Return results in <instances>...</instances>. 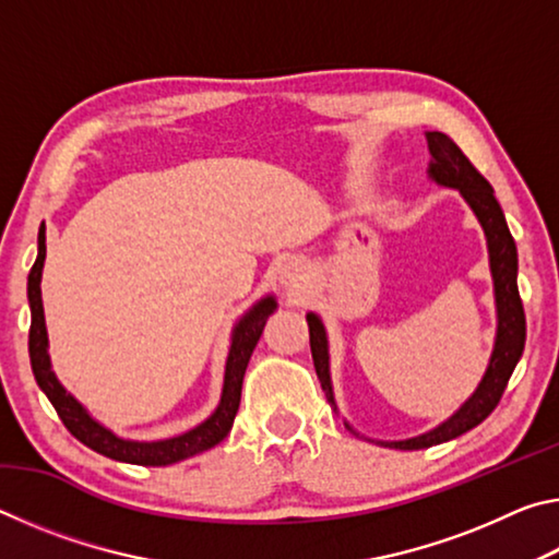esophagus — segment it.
Here are the masks:
<instances>
[{
    "label": "esophagus",
    "mask_w": 559,
    "mask_h": 559,
    "mask_svg": "<svg viewBox=\"0 0 559 559\" xmlns=\"http://www.w3.org/2000/svg\"><path fill=\"white\" fill-rule=\"evenodd\" d=\"M278 281H281V286L288 288V290H300L302 286H306V278H302V273L298 269H293V266H283L278 271Z\"/></svg>",
    "instance_id": "esophagus-1"
}]
</instances>
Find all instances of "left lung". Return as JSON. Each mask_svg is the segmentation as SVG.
Wrapping results in <instances>:
<instances>
[{
  "instance_id": "left-lung-1",
  "label": "left lung",
  "mask_w": 559,
  "mask_h": 559,
  "mask_svg": "<svg viewBox=\"0 0 559 559\" xmlns=\"http://www.w3.org/2000/svg\"><path fill=\"white\" fill-rule=\"evenodd\" d=\"M427 143L431 153L429 163V177L441 187L459 189L463 200L476 214V219L484 226L486 241H488V259H490V276H493V293H496V345L490 353V362L486 367V374L480 384L476 386L466 402L461 404L456 414H451L447 421L439 424L437 429L427 433H419L414 439L404 441H377L386 449H402V451H416L429 449L437 443L451 441L461 437V433L478 427L486 416L496 409L500 396H503L510 374H513L518 359L523 357L525 347V310L523 300L518 293V249L513 236L506 224V214L493 194V187L488 179L471 165V159L461 153L459 145L453 143L443 132H427ZM308 330H310V353H313V365L318 372L320 386L337 412L335 394H333V380H330V353H328V333L323 320L316 313H308ZM349 431H355L345 421ZM357 433V431H355Z\"/></svg>"
}]
</instances>
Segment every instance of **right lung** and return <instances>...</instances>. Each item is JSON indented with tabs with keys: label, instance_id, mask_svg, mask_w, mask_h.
Masks as SVG:
<instances>
[{
	"label": "right lung",
	"instance_id": "right-lung-1",
	"mask_svg": "<svg viewBox=\"0 0 559 559\" xmlns=\"http://www.w3.org/2000/svg\"><path fill=\"white\" fill-rule=\"evenodd\" d=\"M44 259H46V226L41 224L39 257H36L34 266L29 271V283H26V296H29V308H32L29 357H32V370L36 377V384L41 386V392L46 396H49L56 414L61 416L66 429H69L75 439L86 443L88 449L103 453V456L116 459L122 463H138V466H169V463L197 456V453L212 449L222 439H226V433L231 431L234 416L239 412L243 372L246 367H249L253 347H257L259 337L263 333V325H266L269 316L276 310V298L273 296L261 298L257 306H253L249 313L234 325L231 347H229V357H226V370H224L222 400L210 419H204L200 427L189 429L173 439L130 441V439L116 437V433L103 427L100 421L93 419V416L86 412V406L75 400L73 394L66 392V386L59 382V377H56L51 370L49 335H46L44 302H41Z\"/></svg>",
	"mask_w": 559,
	"mask_h": 559
}]
</instances>
